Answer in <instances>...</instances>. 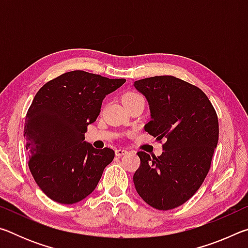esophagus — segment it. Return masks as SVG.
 <instances>
[{
    "mask_svg": "<svg viewBox=\"0 0 248 248\" xmlns=\"http://www.w3.org/2000/svg\"><path fill=\"white\" fill-rule=\"evenodd\" d=\"M127 153H128V151L124 150V149H117L116 150L117 156H123V155H125Z\"/></svg>",
    "mask_w": 248,
    "mask_h": 248,
    "instance_id": "esophagus-1",
    "label": "esophagus"
}]
</instances>
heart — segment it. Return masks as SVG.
Returning <instances> with one entry per match:
<instances>
[{"mask_svg":"<svg viewBox=\"0 0 248 248\" xmlns=\"http://www.w3.org/2000/svg\"><path fill=\"white\" fill-rule=\"evenodd\" d=\"M141 95H139L138 93H134V92H129V93L125 94L124 96V100H128V99H133V98H137V97H140Z\"/></svg>","mask_w":248,"mask_h":248,"instance_id":"obj_1","label":"heart"}]
</instances>
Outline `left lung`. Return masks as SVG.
I'll return each instance as SVG.
<instances>
[{"instance_id": "1", "label": "left lung", "mask_w": 248, "mask_h": 248, "mask_svg": "<svg viewBox=\"0 0 248 248\" xmlns=\"http://www.w3.org/2000/svg\"><path fill=\"white\" fill-rule=\"evenodd\" d=\"M133 85L150 106L144 130L156 141L165 140L157 157L138 152L141 164L133 175L134 187L151 207L177 208L195 195L210 170L219 140L217 112L202 91L171 75Z\"/></svg>"}]
</instances>
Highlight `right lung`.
Masks as SVG:
<instances>
[{
    "label": "right lung",
    "mask_w": 248,
    "mask_h": 248,
    "mask_svg": "<svg viewBox=\"0 0 248 248\" xmlns=\"http://www.w3.org/2000/svg\"><path fill=\"white\" fill-rule=\"evenodd\" d=\"M125 82L71 71L45 84L25 119L28 166L50 199L72 204L86 198L115 157L114 150L87 143V125L96 121L106 95Z\"/></svg>",
    "instance_id": "obj_1"
}]
</instances>
